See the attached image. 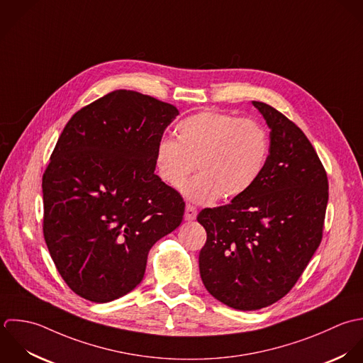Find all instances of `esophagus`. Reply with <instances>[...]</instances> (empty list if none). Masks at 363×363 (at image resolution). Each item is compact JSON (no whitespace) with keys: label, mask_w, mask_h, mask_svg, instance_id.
Wrapping results in <instances>:
<instances>
[{"label":"esophagus","mask_w":363,"mask_h":363,"mask_svg":"<svg viewBox=\"0 0 363 363\" xmlns=\"http://www.w3.org/2000/svg\"><path fill=\"white\" fill-rule=\"evenodd\" d=\"M196 217H197V208L191 204H187L186 210H184V220L193 221V220H196Z\"/></svg>","instance_id":"1"}]
</instances>
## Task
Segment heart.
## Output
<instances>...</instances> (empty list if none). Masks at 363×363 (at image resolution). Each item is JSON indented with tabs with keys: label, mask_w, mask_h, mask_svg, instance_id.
<instances>
[{
	"label": "heart",
	"mask_w": 363,
	"mask_h": 363,
	"mask_svg": "<svg viewBox=\"0 0 363 363\" xmlns=\"http://www.w3.org/2000/svg\"><path fill=\"white\" fill-rule=\"evenodd\" d=\"M176 139L162 138L155 147L160 179L180 187L194 172H201L184 187L196 203H211L221 194L235 199L260 177L269 156L270 139L260 122L206 111L184 118L176 126Z\"/></svg>",
	"instance_id": "obj_1"
}]
</instances>
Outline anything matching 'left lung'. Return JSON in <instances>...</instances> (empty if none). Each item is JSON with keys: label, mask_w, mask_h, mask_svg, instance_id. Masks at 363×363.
I'll return each mask as SVG.
<instances>
[{"label": "left lung", "mask_w": 363, "mask_h": 363, "mask_svg": "<svg viewBox=\"0 0 363 363\" xmlns=\"http://www.w3.org/2000/svg\"><path fill=\"white\" fill-rule=\"evenodd\" d=\"M270 128L266 166L230 204L204 208L201 280L218 301L242 311L284 297L323 240L325 169L304 132L273 107L252 101Z\"/></svg>", "instance_id": "1"}]
</instances>
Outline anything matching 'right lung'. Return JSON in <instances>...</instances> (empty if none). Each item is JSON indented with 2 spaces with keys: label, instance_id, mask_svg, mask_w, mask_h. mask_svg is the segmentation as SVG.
Wrapping results in <instances>:
<instances>
[{
  "label": "right lung",
  "instance_id": "right-lung-1",
  "mask_svg": "<svg viewBox=\"0 0 363 363\" xmlns=\"http://www.w3.org/2000/svg\"><path fill=\"white\" fill-rule=\"evenodd\" d=\"M179 110L116 90L66 123L43 179V237L66 284L108 303L143 279L150 247L174 231L182 196L155 174V147Z\"/></svg>",
  "mask_w": 363,
  "mask_h": 363
}]
</instances>
